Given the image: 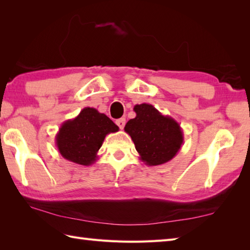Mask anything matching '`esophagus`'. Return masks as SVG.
Wrapping results in <instances>:
<instances>
[{"mask_svg": "<svg viewBox=\"0 0 250 250\" xmlns=\"http://www.w3.org/2000/svg\"><path fill=\"white\" fill-rule=\"evenodd\" d=\"M116 125L119 126V128L122 130L125 128V118H120L118 120H116Z\"/></svg>", "mask_w": 250, "mask_h": 250, "instance_id": "obj_1", "label": "esophagus"}]
</instances>
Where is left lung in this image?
I'll use <instances>...</instances> for the list:
<instances>
[{"label":"left lung","mask_w":250,"mask_h":250,"mask_svg":"<svg viewBox=\"0 0 250 250\" xmlns=\"http://www.w3.org/2000/svg\"><path fill=\"white\" fill-rule=\"evenodd\" d=\"M133 109L136 117L126 122L125 131L133 141L141 160L149 167L172 160L184 143L178 122L151 104H137Z\"/></svg>","instance_id":"8db88e82"}]
</instances>
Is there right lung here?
<instances>
[{
  "label": "right lung",
  "instance_id": "1",
  "mask_svg": "<svg viewBox=\"0 0 250 250\" xmlns=\"http://www.w3.org/2000/svg\"><path fill=\"white\" fill-rule=\"evenodd\" d=\"M118 130V125L105 114L93 107H84L75 118L63 122L56 135V145L66 160L91 166L97 161L105 136Z\"/></svg>",
  "mask_w": 250,
  "mask_h": 250
}]
</instances>
